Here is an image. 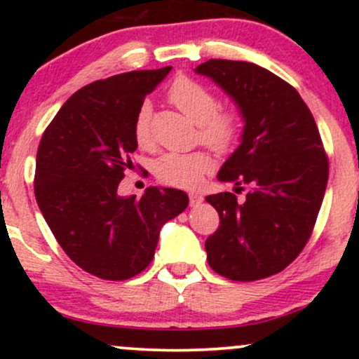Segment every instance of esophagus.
<instances>
[{"mask_svg":"<svg viewBox=\"0 0 359 359\" xmlns=\"http://www.w3.org/2000/svg\"><path fill=\"white\" fill-rule=\"evenodd\" d=\"M189 201H191V205H197L203 203L204 197L199 196V194H191V196H189Z\"/></svg>","mask_w":359,"mask_h":359,"instance_id":"obj_1","label":"esophagus"}]
</instances>
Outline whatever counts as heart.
<instances>
[{
    "label": "heart",
    "instance_id": "heart-1",
    "mask_svg": "<svg viewBox=\"0 0 359 359\" xmlns=\"http://www.w3.org/2000/svg\"><path fill=\"white\" fill-rule=\"evenodd\" d=\"M168 101L199 126L201 140L219 154H228L240 143L245 131V114L238 106H219V97L211 88L191 77H177L167 93ZM133 137L138 147H151L150 104L140 106L133 123ZM208 151L165 154L154 165L156 180L170 187H196L212 168Z\"/></svg>",
    "mask_w": 359,
    "mask_h": 359
}]
</instances>
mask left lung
Wrapping results in <instances>:
<instances>
[{
    "label": "left lung",
    "instance_id": "1",
    "mask_svg": "<svg viewBox=\"0 0 359 359\" xmlns=\"http://www.w3.org/2000/svg\"><path fill=\"white\" fill-rule=\"evenodd\" d=\"M197 72L219 84L245 114L241 145L217 179L248 189L205 197L219 228L205 240L209 266L234 282L287 269L307 245L323 204L329 160L311 109L288 82L250 62L211 59Z\"/></svg>",
    "mask_w": 359,
    "mask_h": 359
}]
</instances>
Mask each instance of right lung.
I'll use <instances>...</instances> for the list:
<instances>
[{
    "instance_id": "add662e5",
    "label": "right lung",
    "mask_w": 359,
    "mask_h": 359,
    "mask_svg": "<svg viewBox=\"0 0 359 359\" xmlns=\"http://www.w3.org/2000/svg\"><path fill=\"white\" fill-rule=\"evenodd\" d=\"M170 69L88 84L65 101L40 140L36 204L67 257L97 278L128 280L145 270L162 226L189 204L179 189L150 187L140 199L118 194L138 147L140 106Z\"/></svg>"
}]
</instances>
